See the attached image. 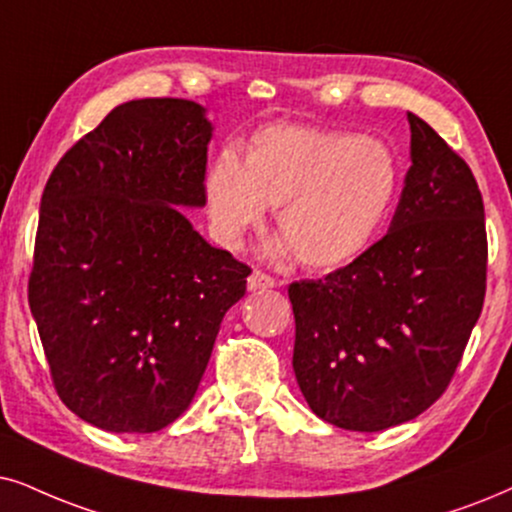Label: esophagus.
I'll list each match as a JSON object with an SVG mask.
<instances>
[{"label": "esophagus", "instance_id": "1", "mask_svg": "<svg viewBox=\"0 0 512 512\" xmlns=\"http://www.w3.org/2000/svg\"><path fill=\"white\" fill-rule=\"evenodd\" d=\"M267 288H276V278L264 274V271L255 269L248 278V290H267Z\"/></svg>", "mask_w": 512, "mask_h": 512}]
</instances>
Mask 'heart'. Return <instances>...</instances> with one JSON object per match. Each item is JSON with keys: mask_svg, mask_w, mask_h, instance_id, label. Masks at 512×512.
I'll return each mask as SVG.
<instances>
[{"mask_svg": "<svg viewBox=\"0 0 512 512\" xmlns=\"http://www.w3.org/2000/svg\"><path fill=\"white\" fill-rule=\"evenodd\" d=\"M399 186V165L383 141L347 132L276 125L255 132L243 163L226 148L205 174V208L219 243L276 208V226L309 269H338L364 252L383 226Z\"/></svg>", "mask_w": 512, "mask_h": 512, "instance_id": "heart-1", "label": "heart"}]
</instances>
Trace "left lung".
Instances as JSON below:
<instances>
[{"label":"left lung","mask_w":512,"mask_h":512,"mask_svg":"<svg viewBox=\"0 0 512 512\" xmlns=\"http://www.w3.org/2000/svg\"><path fill=\"white\" fill-rule=\"evenodd\" d=\"M411 167L390 231L347 267L295 281L293 368L326 423L380 432L442 397L487 293L484 203L468 163L409 113Z\"/></svg>","instance_id":"obj_1"}]
</instances>
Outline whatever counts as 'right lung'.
Here are the masks:
<instances>
[{
  "instance_id": "obj_1",
  "label": "right lung",
  "mask_w": 512,
  "mask_h": 512,
  "mask_svg": "<svg viewBox=\"0 0 512 512\" xmlns=\"http://www.w3.org/2000/svg\"><path fill=\"white\" fill-rule=\"evenodd\" d=\"M212 125L184 99L113 108L44 186L30 312L51 383L108 432H158L189 409L248 264L179 208L205 205Z\"/></svg>"
}]
</instances>
